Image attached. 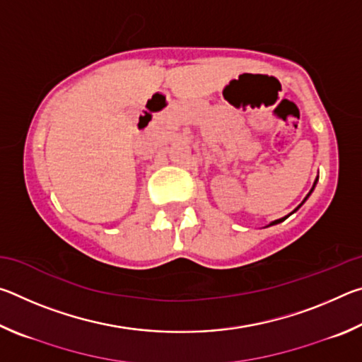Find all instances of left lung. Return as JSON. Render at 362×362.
<instances>
[{"label":"left lung","instance_id":"obj_1","mask_svg":"<svg viewBox=\"0 0 362 362\" xmlns=\"http://www.w3.org/2000/svg\"><path fill=\"white\" fill-rule=\"evenodd\" d=\"M316 182H317V177H316V180H315V183H313V188H311V189H310V193H308V194H306V198H305V199L302 201V204L305 203V201H306V199H308V196H310L311 193H313V189H315V187H316ZM302 204H300V206H302ZM300 206H298V207H300ZM298 207H297V209H298ZM297 209H296V211H297ZM296 211H293V212H296ZM291 214H292V212H291ZM291 214H289V216H291ZM289 216H286V217H283V218H278V220H274V222H272V223H269L268 226H272V225H276V223H281V222H284V220H286L287 217H289Z\"/></svg>","mask_w":362,"mask_h":362}]
</instances>
